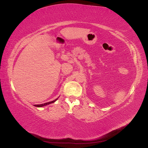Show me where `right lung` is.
Instances as JSON below:
<instances>
[{
    "label": "right lung",
    "instance_id": "1",
    "mask_svg": "<svg viewBox=\"0 0 148 148\" xmlns=\"http://www.w3.org/2000/svg\"><path fill=\"white\" fill-rule=\"evenodd\" d=\"M57 99H58V98L55 99V100H53V101H51L48 102V103H44V104H41V105H35L34 106H37V107H42V106H46V105H49V104H51V103H54L56 100H57Z\"/></svg>",
    "mask_w": 148,
    "mask_h": 148
}]
</instances>
